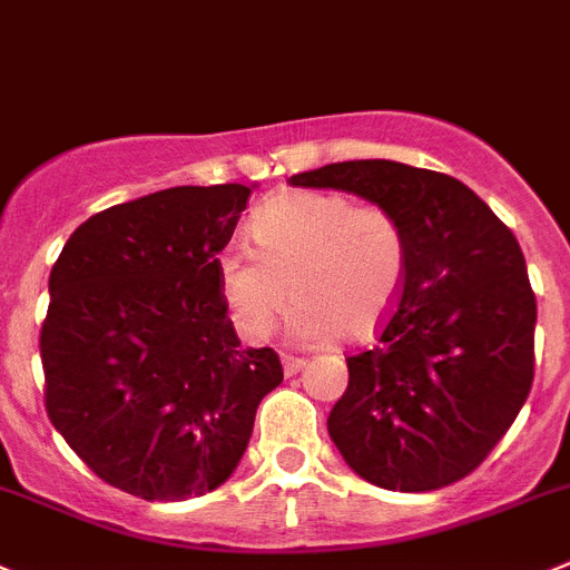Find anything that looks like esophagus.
I'll return each mask as SVG.
<instances>
[{
    "instance_id": "esophagus-1",
    "label": "esophagus",
    "mask_w": 570,
    "mask_h": 570,
    "mask_svg": "<svg viewBox=\"0 0 570 570\" xmlns=\"http://www.w3.org/2000/svg\"><path fill=\"white\" fill-rule=\"evenodd\" d=\"M281 363H284V374L292 376V374H297L303 365H306V360L297 357V354H284V357H281Z\"/></svg>"
}]
</instances>
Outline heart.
<instances>
[{
    "instance_id": "1",
    "label": "heart",
    "mask_w": 570,
    "mask_h": 570,
    "mask_svg": "<svg viewBox=\"0 0 570 570\" xmlns=\"http://www.w3.org/2000/svg\"><path fill=\"white\" fill-rule=\"evenodd\" d=\"M253 242L219 253L222 295L244 337L273 334L292 297L301 337H368L391 317L411 264L396 213L345 194L292 190L253 216Z\"/></svg>"
}]
</instances>
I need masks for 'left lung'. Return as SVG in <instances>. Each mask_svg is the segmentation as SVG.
<instances>
[{"label":"left lung","instance_id":"left-lung-1","mask_svg":"<svg viewBox=\"0 0 570 570\" xmlns=\"http://www.w3.org/2000/svg\"><path fill=\"white\" fill-rule=\"evenodd\" d=\"M396 213L411 264L371 351L348 363L328 413L345 464L393 492L470 475L518 419L534 380L537 301L525 258L483 199L446 174L351 159L289 179Z\"/></svg>","mask_w":570,"mask_h":570}]
</instances>
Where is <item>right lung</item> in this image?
Instances as JSON below:
<instances>
[{
    "label": "right lung",
    "instance_id": "right-lung-1",
    "mask_svg": "<svg viewBox=\"0 0 570 570\" xmlns=\"http://www.w3.org/2000/svg\"><path fill=\"white\" fill-rule=\"evenodd\" d=\"M253 190H157L78 227L50 273L45 407L78 459L142 501H185L233 475L273 348H238L216 261Z\"/></svg>",
    "mask_w": 570,
    "mask_h": 570
}]
</instances>
